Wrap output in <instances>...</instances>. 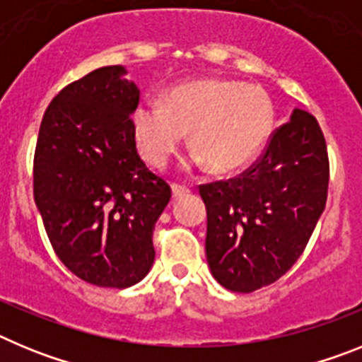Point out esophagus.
I'll list each match as a JSON object with an SVG mask.
<instances>
[{"label":"esophagus","mask_w":362,"mask_h":362,"mask_svg":"<svg viewBox=\"0 0 362 362\" xmlns=\"http://www.w3.org/2000/svg\"><path fill=\"white\" fill-rule=\"evenodd\" d=\"M188 192H190V190H188L187 187H183V185H177V183L172 185V196H174V199L187 196Z\"/></svg>","instance_id":"esophagus-1"}]
</instances>
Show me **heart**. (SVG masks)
<instances>
[{
  "instance_id": "1",
  "label": "heart",
  "mask_w": 362,
  "mask_h": 362,
  "mask_svg": "<svg viewBox=\"0 0 362 362\" xmlns=\"http://www.w3.org/2000/svg\"><path fill=\"white\" fill-rule=\"evenodd\" d=\"M134 136L153 166H165L190 132L194 163L217 174L257 158L276 129V108L261 86L204 78L166 90L163 103L145 99L132 112Z\"/></svg>"
}]
</instances>
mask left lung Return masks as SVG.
Returning <instances> with one entry per match:
<instances>
[{
    "mask_svg": "<svg viewBox=\"0 0 362 362\" xmlns=\"http://www.w3.org/2000/svg\"><path fill=\"white\" fill-rule=\"evenodd\" d=\"M328 174L317 119L293 108L250 170L201 187L206 261L221 286L250 293L293 267L325 210Z\"/></svg>",
    "mask_w": 362,
    "mask_h": 362,
    "instance_id": "obj_1",
    "label": "left lung"
}]
</instances>
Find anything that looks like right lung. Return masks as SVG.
Segmentation results:
<instances>
[{
  "instance_id": "1",
  "label": "right lung",
  "mask_w": 362,
  "mask_h": 362,
  "mask_svg": "<svg viewBox=\"0 0 362 362\" xmlns=\"http://www.w3.org/2000/svg\"><path fill=\"white\" fill-rule=\"evenodd\" d=\"M123 65L65 86L45 112L34 156V199L54 252L72 274L129 288L153 264L152 233L170 187L136 148L139 90Z\"/></svg>"
}]
</instances>
